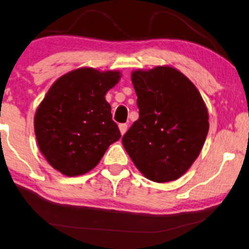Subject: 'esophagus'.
I'll return each mask as SVG.
<instances>
[{"mask_svg":"<svg viewBox=\"0 0 249 249\" xmlns=\"http://www.w3.org/2000/svg\"><path fill=\"white\" fill-rule=\"evenodd\" d=\"M119 130H121L122 135L124 134L125 132L127 131V124H124V123H123V124H119Z\"/></svg>","mask_w":249,"mask_h":249,"instance_id":"obj_1","label":"esophagus"}]
</instances>
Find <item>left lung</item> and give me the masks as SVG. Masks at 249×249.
Returning a JSON list of instances; mask_svg holds the SVG:
<instances>
[{"instance_id":"left-lung-1","label":"left lung","mask_w":249,"mask_h":249,"mask_svg":"<svg viewBox=\"0 0 249 249\" xmlns=\"http://www.w3.org/2000/svg\"><path fill=\"white\" fill-rule=\"evenodd\" d=\"M139 118L122 142L149 180L178 179L199 156L209 130L208 111L193 83L170 67L132 73Z\"/></svg>"}]
</instances>
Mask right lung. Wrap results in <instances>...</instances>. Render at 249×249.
<instances>
[{
  "mask_svg": "<svg viewBox=\"0 0 249 249\" xmlns=\"http://www.w3.org/2000/svg\"><path fill=\"white\" fill-rule=\"evenodd\" d=\"M119 78L118 71L78 69L56 80L40 103L34 117L37 144L61 174H86L119 140L121 132L105 97Z\"/></svg>",
  "mask_w": 249,
  "mask_h": 249,
  "instance_id": "1",
  "label": "right lung"
}]
</instances>
